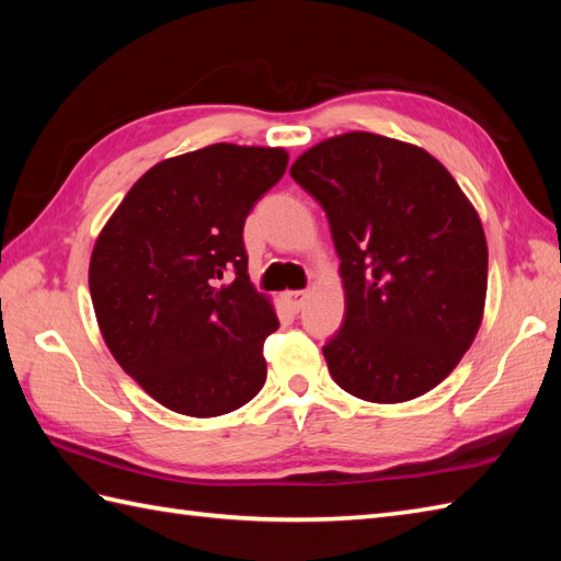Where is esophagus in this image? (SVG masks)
<instances>
[{"mask_svg": "<svg viewBox=\"0 0 561 561\" xmlns=\"http://www.w3.org/2000/svg\"><path fill=\"white\" fill-rule=\"evenodd\" d=\"M284 304H287L291 313H299L306 304V291H287L284 294Z\"/></svg>", "mask_w": 561, "mask_h": 561, "instance_id": "obj_1", "label": "esophagus"}]
</instances>
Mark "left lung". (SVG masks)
<instances>
[{
	"label": "left lung",
	"mask_w": 561,
	"mask_h": 561,
	"mask_svg": "<svg viewBox=\"0 0 561 561\" xmlns=\"http://www.w3.org/2000/svg\"><path fill=\"white\" fill-rule=\"evenodd\" d=\"M289 173L323 207L342 260L344 323L323 344L330 376L383 404L436 388L480 330L478 211L432 153L371 133L320 141Z\"/></svg>",
	"instance_id": "left-lung-1"
}]
</instances>
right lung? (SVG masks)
I'll return each instance as SVG.
<instances>
[{
  "mask_svg": "<svg viewBox=\"0 0 561 561\" xmlns=\"http://www.w3.org/2000/svg\"><path fill=\"white\" fill-rule=\"evenodd\" d=\"M287 161L236 145L165 159L101 231L89 289L103 340L163 408L219 416L265 386L262 347L279 320L250 284L243 226Z\"/></svg>",
  "mask_w": 561,
  "mask_h": 561,
  "instance_id": "add662e5",
  "label": "right lung"
}]
</instances>
